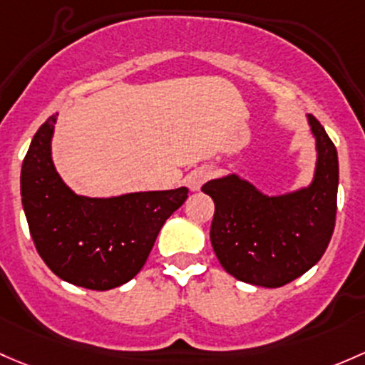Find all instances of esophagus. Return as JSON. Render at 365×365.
Listing matches in <instances>:
<instances>
[{
    "mask_svg": "<svg viewBox=\"0 0 365 365\" xmlns=\"http://www.w3.org/2000/svg\"><path fill=\"white\" fill-rule=\"evenodd\" d=\"M210 175H212V173L208 170H195L187 176V185H189V189L192 190V192H195V190L201 189L202 183L210 178Z\"/></svg>",
    "mask_w": 365,
    "mask_h": 365,
    "instance_id": "1",
    "label": "esophagus"
}]
</instances>
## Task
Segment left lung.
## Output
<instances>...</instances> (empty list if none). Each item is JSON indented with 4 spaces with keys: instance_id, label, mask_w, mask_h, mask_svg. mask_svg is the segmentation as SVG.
<instances>
[{
    "instance_id": "8db88e82",
    "label": "left lung",
    "mask_w": 365,
    "mask_h": 365,
    "mask_svg": "<svg viewBox=\"0 0 365 365\" xmlns=\"http://www.w3.org/2000/svg\"><path fill=\"white\" fill-rule=\"evenodd\" d=\"M314 138L312 182L283 194H266L237 173L201 187L215 202L210 240L229 274L250 285L278 289L322 259L336 224L339 164L331 138L306 115Z\"/></svg>"
}]
</instances>
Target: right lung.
Wrapping results in <instances>:
<instances>
[{"label":"right lung","mask_w":365,"mask_h":365,"mask_svg":"<svg viewBox=\"0 0 365 365\" xmlns=\"http://www.w3.org/2000/svg\"><path fill=\"white\" fill-rule=\"evenodd\" d=\"M57 113L34 134L21 171L22 208L38 253L53 274L91 290H110L145 266L164 222L189 189L80 195L52 159Z\"/></svg>","instance_id":"add662e5"}]
</instances>
